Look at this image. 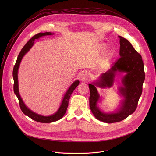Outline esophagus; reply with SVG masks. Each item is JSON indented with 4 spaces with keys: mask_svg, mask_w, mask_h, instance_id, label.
I'll return each mask as SVG.
<instances>
[{
    "mask_svg": "<svg viewBox=\"0 0 156 156\" xmlns=\"http://www.w3.org/2000/svg\"><path fill=\"white\" fill-rule=\"evenodd\" d=\"M90 76H90V73H83V74L81 75V77H80V80H81V81H82L87 82V81H88L89 80H90Z\"/></svg>",
    "mask_w": 156,
    "mask_h": 156,
    "instance_id": "1",
    "label": "esophagus"
}]
</instances>
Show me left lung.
Masks as SVG:
<instances>
[{"label": "left lung", "mask_w": 156, "mask_h": 156, "mask_svg": "<svg viewBox=\"0 0 156 156\" xmlns=\"http://www.w3.org/2000/svg\"><path fill=\"white\" fill-rule=\"evenodd\" d=\"M119 37L120 57L112 65V67L101 75L98 81L89 84L90 107L91 112L98 120L107 123L120 122L135 112L142 94L143 84L145 79L141 55L127 39L120 36ZM117 72L126 73L122 80L123 86L119 88V92L124 97V99L121 107L116 113H104L97 107V104L100 97L95 86L103 88L111 87Z\"/></svg>", "instance_id": "obj_1"}]
</instances>
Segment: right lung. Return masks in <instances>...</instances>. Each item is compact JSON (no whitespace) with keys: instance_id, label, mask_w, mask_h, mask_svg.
Segmentation results:
<instances>
[{"instance_id":"add662e5","label":"right lung","mask_w":156,"mask_h":156,"mask_svg":"<svg viewBox=\"0 0 156 156\" xmlns=\"http://www.w3.org/2000/svg\"><path fill=\"white\" fill-rule=\"evenodd\" d=\"M53 33L51 32H46V33H39L32 37L31 39H30L28 42L25 44L24 47L22 48L21 50L18 57L16 62L14 65L13 70V81H14V84H13V91L15 94V95L17 96L18 101H19V104H20V107L21 110L22 112H23V114L31 119L40 122V123H51L53 122L57 121L60 119H61L63 115H65L66 109H67L68 105H69V101L70 99V98L72 95V93L74 91L75 89L78 86V85L80 83V81L78 80L75 81L70 86L69 88L68 91L66 92L65 94L62 104L58 108V110L57 111V112L50 116H42L41 115H39L34 112H33L32 110L29 109L24 104L23 100L21 98V96L19 93V90H18V68L20 66V63L21 61L22 58L23 57V56L30 51V49L32 48V46L34 45V41L35 39H39L40 37L44 36H48V35H52Z\"/></svg>"}]
</instances>
